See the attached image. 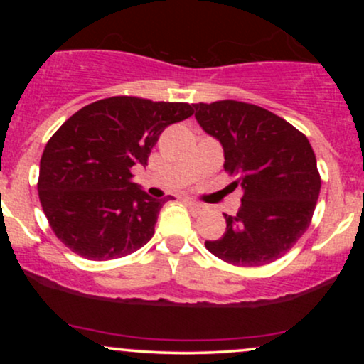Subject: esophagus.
<instances>
[{
	"label": "esophagus",
	"instance_id": "obj_1",
	"mask_svg": "<svg viewBox=\"0 0 364 364\" xmlns=\"http://www.w3.org/2000/svg\"><path fill=\"white\" fill-rule=\"evenodd\" d=\"M186 203H188V207L195 212V214H200V212L205 210V207H203L200 202H195V200H186Z\"/></svg>",
	"mask_w": 364,
	"mask_h": 364
}]
</instances>
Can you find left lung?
Returning <instances> with one entry per match:
<instances>
[{"instance_id": "left-lung-1", "label": "left lung", "mask_w": 364, "mask_h": 364, "mask_svg": "<svg viewBox=\"0 0 364 364\" xmlns=\"http://www.w3.org/2000/svg\"><path fill=\"white\" fill-rule=\"evenodd\" d=\"M195 118L224 149V169L243 190L225 232L205 241L220 260L240 267L272 263L311 223L321 179L310 141L281 116L240 101L193 104Z\"/></svg>"}]
</instances>
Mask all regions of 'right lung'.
<instances>
[{
	"label": "right lung",
	"instance_id": "right-lung-1",
	"mask_svg": "<svg viewBox=\"0 0 364 364\" xmlns=\"http://www.w3.org/2000/svg\"><path fill=\"white\" fill-rule=\"evenodd\" d=\"M193 114L186 102L116 95L82 107L49 139L41 157L39 200L66 248L114 260L149 243L161 207L132 181L166 127Z\"/></svg>",
	"mask_w": 364,
	"mask_h": 364
}]
</instances>
